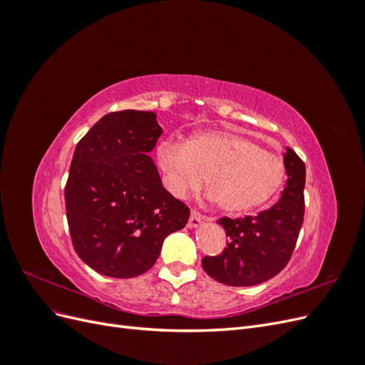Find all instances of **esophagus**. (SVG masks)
<instances>
[{
  "mask_svg": "<svg viewBox=\"0 0 365 365\" xmlns=\"http://www.w3.org/2000/svg\"><path fill=\"white\" fill-rule=\"evenodd\" d=\"M204 220H207V217L204 215H201L200 212H196V210H193L190 215V219H189V224L187 225H189L190 228H197L204 222Z\"/></svg>",
  "mask_w": 365,
  "mask_h": 365,
  "instance_id": "esophagus-1",
  "label": "esophagus"
}]
</instances>
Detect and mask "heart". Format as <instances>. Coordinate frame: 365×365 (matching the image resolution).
<instances>
[{"mask_svg": "<svg viewBox=\"0 0 365 365\" xmlns=\"http://www.w3.org/2000/svg\"><path fill=\"white\" fill-rule=\"evenodd\" d=\"M157 163L168 190L185 197L207 176L208 200L227 213H247L267 204L282 187L286 169L280 157L235 130H208L184 143L164 138Z\"/></svg>", "mask_w": 365, "mask_h": 365, "instance_id": "obj_1", "label": "heart"}]
</instances>
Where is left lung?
Instances as JSON below:
<instances>
[{
	"mask_svg": "<svg viewBox=\"0 0 365 365\" xmlns=\"http://www.w3.org/2000/svg\"><path fill=\"white\" fill-rule=\"evenodd\" d=\"M284 189L279 202L257 216L220 217L230 242L219 256L202 259L210 277L228 286H254L272 279L289 262L304 216L306 168L297 153L286 148Z\"/></svg>",
	"mask_w": 365,
	"mask_h": 365,
	"instance_id": "left-lung-1",
	"label": "left lung"
}]
</instances>
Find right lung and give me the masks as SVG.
<instances>
[{
  "label": "right lung",
  "instance_id": "add662e5",
  "mask_svg": "<svg viewBox=\"0 0 365 365\" xmlns=\"http://www.w3.org/2000/svg\"><path fill=\"white\" fill-rule=\"evenodd\" d=\"M163 129L149 111L109 113L77 143L65 185L74 251L88 267L130 279L157 262L189 207L164 189L149 157Z\"/></svg>",
  "mask_w": 365,
  "mask_h": 365
}]
</instances>
